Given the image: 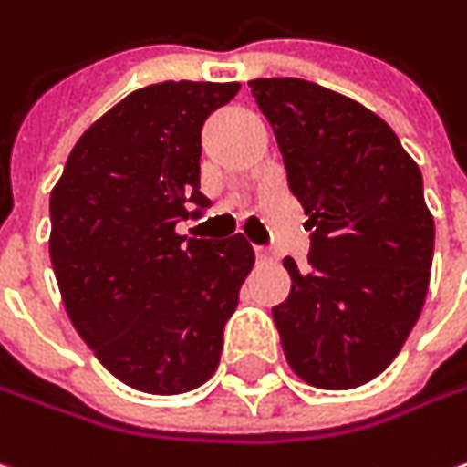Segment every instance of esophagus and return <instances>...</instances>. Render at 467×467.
<instances>
[{"label": "esophagus", "mask_w": 467, "mask_h": 467, "mask_svg": "<svg viewBox=\"0 0 467 467\" xmlns=\"http://www.w3.org/2000/svg\"><path fill=\"white\" fill-rule=\"evenodd\" d=\"M255 255H258V261H274V254L264 245H255Z\"/></svg>", "instance_id": "obj_1"}]
</instances>
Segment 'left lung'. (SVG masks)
Listing matches in <instances>:
<instances>
[{
  "label": "left lung",
  "mask_w": 467,
  "mask_h": 467,
  "mask_svg": "<svg viewBox=\"0 0 467 467\" xmlns=\"http://www.w3.org/2000/svg\"><path fill=\"white\" fill-rule=\"evenodd\" d=\"M308 213V269L272 316L295 374L355 389L381 374L416 327L434 258L423 177L395 130L342 93L300 78L248 83Z\"/></svg>",
  "instance_id": "8db88e82"
}]
</instances>
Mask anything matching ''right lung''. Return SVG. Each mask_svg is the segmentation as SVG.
Returning a JSON list of instances; mask_svg holds the SVG:
<instances>
[{
	"instance_id": "right-lung-1",
	"label": "right lung",
	"mask_w": 467,
	"mask_h": 467,
	"mask_svg": "<svg viewBox=\"0 0 467 467\" xmlns=\"http://www.w3.org/2000/svg\"><path fill=\"white\" fill-rule=\"evenodd\" d=\"M237 91L193 80L132 91L80 135L51 191L49 254L67 316L132 389L182 395L209 381L254 269L243 234L174 230L212 206L201 193V130Z\"/></svg>"
}]
</instances>
